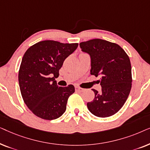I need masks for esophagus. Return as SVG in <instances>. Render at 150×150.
<instances>
[{"label": "esophagus", "mask_w": 150, "mask_h": 150, "mask_svg": "<svg viewBox=\"0 0 150 150\" xmlns=\"http://www.w3.org/2000/svg\"><path fill=\"white\" fill-rule=\"evenodd\" d=\"M76 91L78 92H83L84 91V89L79 87H76Z\"/></svg>", "instance_id": "esophagus-1"}]
</instances>
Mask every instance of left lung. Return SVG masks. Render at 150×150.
Returning <instances> with one entry per match:
<instances>
[{"instance_id":"1","label":"left lung","mask_w":150,"mask_h":150,"mask_svg":"<svg viewBox=\"0 0 150 150\" xmlns=\"http://www.w3.org/2000/svg\"><path fill=\"white\" fill-rule=\"evenodd\" d=\"M80 48L91 59L90 74L101 77L102 91L95 93L87 108L94 115L107 117L121 109L130 92L132 72L130 59L119 45L94 39L80 43Z\"/></svg>"}]
</instances>
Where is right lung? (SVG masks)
Here are the masks:
<instances>
[{
    "label": "right lung",
    "instance_id": "right-lung-1",
    "mask_svg": "<svg viewBox=\"0 0 150 150\" xmlns=\"http://www.w3.org/2000/svg\"><path fill=\"white\" fill-rule=\"evenodd\" d=\"M79 44H63L52 40L30 46L22 58L18 73L20 91L24 103L39 117L59 118L66 110L69 96L75 91L72 85H57L55 78L67 57Z\"/></svg>",
    "mask_w": 150,
    "mask_h": 150
}]
</instances>
